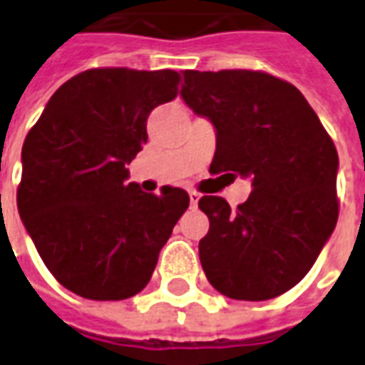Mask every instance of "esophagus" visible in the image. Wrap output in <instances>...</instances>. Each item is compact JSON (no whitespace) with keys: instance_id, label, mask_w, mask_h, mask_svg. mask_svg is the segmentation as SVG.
Instances as JSON below:
<instances>
[{"instance_id":"esophagus-1","label":"esophagus","mask_w":365,"mask_h":365,"mask_svg":"<svg viewBox=\"0 0 365 365\" xmlns=\"http://www.w3.org/2000/svg\"><path fill=\"white\" fill-rule=\"evenodd\" d=\"M199 199H201V193H197V191H190V203H191V207H197Z\"/></svg>"}]
</instances>
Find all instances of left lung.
<instances>
[{
    "instance_id": "8db88e82",
    "label": "left lung",
    "mask_w": 365,
    "mask_h": 365,
    "mask_svg": "<svg viewBox=\"0 0 365 365\" xmlns=\"http://www.w3.org/2000/svg\"><path fill=\"white\" fill-rule=\"evenodd\" d=\"M182 97L217 128L209 172L252 180L237 209L199 199L209 217L199 240L207 279L238 301L277 297L313 268L336 227V146L303 93L268 72L185 70Z\"/></svg>"
}]
</instances>
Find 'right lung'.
I'll return each instance as SVG.
<instances>
[{"instance_id":"add662e5","label":"right lung","mask_w":365,"mask_h":365,"mask_svg":"<svg viewBox=\"0 0 365 365\" xmlns=\"http://www.w3.org/2000/svg\"><path fill=\"white\" fill-rule=\"evenodd\" d=\"M174 70L91 68L62 83L23 144L21 221L56 282L93 301H120L150 282L162 246L190 207L164 185L127 183L154 107L178 97Z\"/></svg>"}]
</instances>
